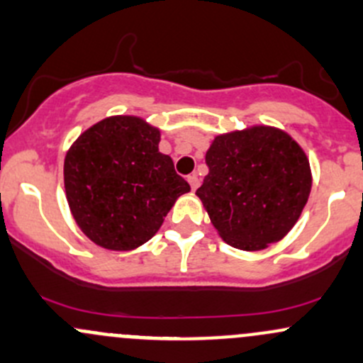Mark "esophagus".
Segmentation results:
<instances>
[{"label": "esophagus", "mask_w": 363, "mask_h": 363, "mask_svg": "<svg viewBox=\"0 0 363 363\" xmlns=\"http://www.w3.org/2000/svg\"><path fill=\"white\" fill-rule=\"evenodd\" d=\"M188 182H189L191 189H193V191H196V189H198V186H200V179H198V175H196V174H191V175H188Z\"/></svg>", "instance_id": "esophagus-1"}]
</instances>
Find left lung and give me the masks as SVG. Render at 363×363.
Wrapping results in <instances>:
<instances>
[{
	"label": "left lung",
	"instance_id": "8db88e82",
	"mask_svg": "<svg viewBox=\"0 0 363 363\" xmlns=\"http://www.w3.org/2000/svg\"><path fill=\"white\" fill-rule=\"evenodd\" d=\"M205 160L208 175L196 196L227 245L260 252L293 229L308 201L312 169L286 130L260 123L218 134Z\"/></svg>",
	"mask_w": 363,
	"mask_h": 363
}]
</instances>
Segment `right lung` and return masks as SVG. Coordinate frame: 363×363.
<instances>
[{"mask_svg":"<svg viewBox=\"0 0 363 363\" xmlns=\"http://www.w3.org/2000/svg\"><path fill=\"white\" fill-rule=\"evenodd\" d=\"M158 143L160 129L143 117L111 115L87 127L67 151L70 213L99 248L130 252L145 245L191 191Z\"/></svg>","mask_w":363,"mask_h":363,"instance_id":"add662e5","label":"right lung"}]
</instances>
